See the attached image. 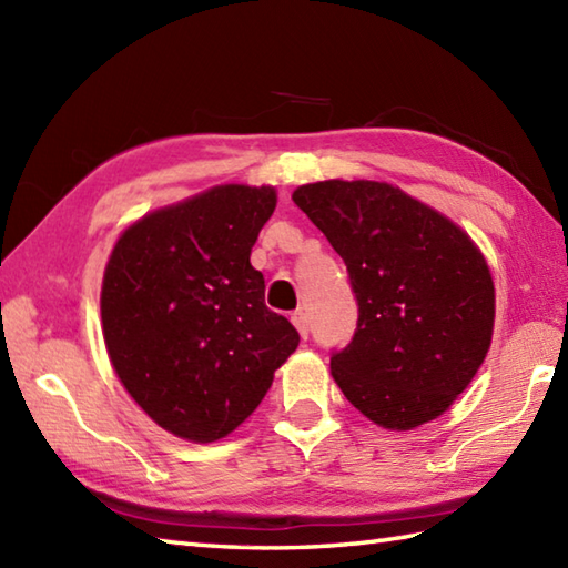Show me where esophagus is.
Returning <instances> with one entry per match:
<instances>
[{"label": "esophagus", "mask_w": 568, "mask_h": 568, "mask_svg": "<svg viewBox=\"0 0 568 568\" xmlns=\"http://www.w3.org/2000/svg\"><path fill=\"white\" fill-rule=\"evenodd\" d=\"M293 324L297 327V332H300V336H303V339H307V334H310V322H307V315L303 310H297V312H293Z\"/></svg>", "instance_id": "esophagus-1"}]
</instances>
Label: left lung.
<instances>
[{
	"label": "left lung",
	"mask_w": 568,
	"mask_h": 568,
	"mask_svg": "<svg viewBox=\"0 0 568 568\" xmlns=\"http://www.w3.org/2000/svg\"><path fill=\"white\" fill-rule=\"evenodd\" d=\"M293 200L346 263L356 332L332 352L346 400L385 429L439 417L484 364L496 317L486 258L400 187L324 180Z\"/></svg>",
	"instance_id": "left-lung-1"
}]
</instances>
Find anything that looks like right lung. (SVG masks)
Listing matches in <instances>:
<instances>
[{
	"label": "right lung",
	"instance_id": "right-lung-1",
	"mask_svg": "<svg viewBox=\"0 0 568 568\" xmlns=\"http://www.w3.org/2000/svg\"><path fill=\"white\" fill-rule=\"evenodd\" d=\"M273 210V187H212L131 224L106 263L112 366L175 437H226L300 344L293 324L265 307V281L248 261Z\"/></svg>",
	"mask_w": 568,
	"mask_h": 568
}]
</instances>
